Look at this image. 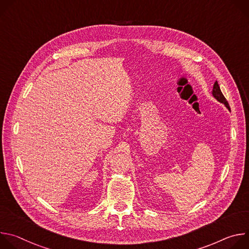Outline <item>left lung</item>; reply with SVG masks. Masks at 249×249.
<instances>
[{"instance_id":"8db88e82","label":"left lung","mask_w":249,"mask_h":249,"mask_svg":"<svg viewBox=\"0 0 249 249\" xmlns=\"http://www.w3.org/2000/svg\"><path fill=\"white\" fill-rule=\"evenodd\" d=\"M212 94L213 96H214L219 102L221 103H224L226 105V107L231 111V108H230V105H229V102L227 101L226 97L224 96L223 92L221 91V89H220V86L218 84V82L216 81L215 84H214V87H213V90H212Z\"/></svg>"}]
</instances>
